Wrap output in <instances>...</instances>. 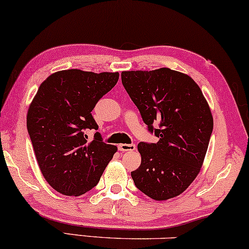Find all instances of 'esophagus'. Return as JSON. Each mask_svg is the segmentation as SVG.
Returning <instances> with one entry per match:
<instances>
[{
    "mask_svg": "<svg viewBox=\"0 0 249 249\" xmlns=\"http://www.w3.org/2000/svg\"><path fill=\"white\" fill-rule=\"evenodd\" d=\"M121 152H133L135 150V144L134 143H121L118 146Z\"/></svg>",
    "mask_w": 249,
    "mask_h": 249,
    "instance_id": "obj_1",
    "label": "esophagus"
}]
</instances>
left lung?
Here are the masks:
<instances>
[{"label":"left lung","instance_id":"1","mask_svg":"<svg viewBox=\"0 0 249 249\" xmlns=\"http://www.w3.org/2000/svg\"><path fill=\"white\" fill-rule=\"evenodd\" d=\"M122 83L156 143L140 142L137 188L156 201L181 194L199 175L213 121L208 102L190 75L161 68L123 71ZM156 126V128H154Z\"/></svg>","mask_w":249,"mask_h":249}]
</instances>
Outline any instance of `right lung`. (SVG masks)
I'll return each instance as SVG.
<instances>
[{"instance_id":"right-lung-1","label":"right lung","mask_w":249,"mask_h":249,"mask_svg":"<svg viewBox=\"0 0 249 249\" xmlns=\"http://www.w3.org/2000/svg\"><path fill=\"white\" fill-rule=\"evenodd\" d=\"M118 72L71 69L50 74L27 111V131L37 164L55 191L79 196L95 187L117 147L103 142L92 110L117 84Z\"/></svg>"}]
</instances>
